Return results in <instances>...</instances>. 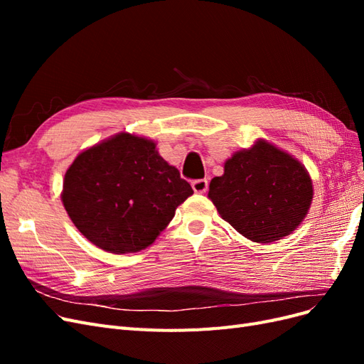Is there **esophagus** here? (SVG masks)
I'll return each mask as SVG.
<instances>
[{
  "instance_id": "1",
  "label": "esophagus",
  "mask_w": 364,
  "mask_h": 364,
  "mask_svg": "<svg viewBox=\"0 0 364 364\" xmlns=\"http://www.w3.org/2000/svg\"><path fill=\"white\" fill-rule=\"evenodd\" d=\"M193 190L196 193H205L208 190V181L206 179H196L191 182Z\"/></svg>"
}]
</instances>
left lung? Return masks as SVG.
<instances>
[{
	"instance_id": "obj_1",
	"label": "left lung",
	"mask_w": 364,
	"mask_h": 364,
	"mask_svg": "<svg viewBox=\"0 0 364 364\" xmlns=\"http://www.w3.org/2000/svg\"><path fill=\"white\" fill-rule=\"evenodd\" d=\"M218 214L255 243H272L302 223L313 200V182L299 161L267 141L225 162L209 183Z\"/></svg>"
}]
</instances>
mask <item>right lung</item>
I'll return each mask as SVG.
<instances>
[{
    "instance_id": "add662e5",
    "label": "right lung",
    "mask_w": 364,
    "mask_h": 364,
    "mask_svg": "<svg viewBox=\"0 0 364 364\" xmlns=\"http://www.w3.org/2000/svg\"><path fill=\"white\" fill-rule=\"evenodd\" d=\"M155 142L130 134L82 151L65 173L62 202L75 228L111 253L139 252L193 194Z\"/></svg>"
}]
</instances>
